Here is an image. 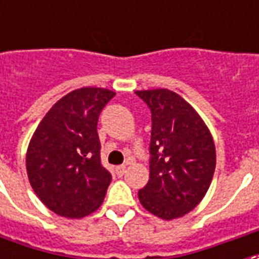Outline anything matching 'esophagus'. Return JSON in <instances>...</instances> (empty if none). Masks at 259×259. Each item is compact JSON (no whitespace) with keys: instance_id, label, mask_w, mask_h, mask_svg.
Instances as JSON below:
<instances>
[{"instance_id":"obj_1","label":"esophagus","mask_w":259,"mask_h":259,"mask_svg":"<svg viewBox=\"0 0 259 259\" xmlns=\"http://www.w3.org/2000/svg\"><path fill=\"white\" fill-rule=\"evenodd\" d=\"M116 173L119 174V176H123V174L126 173V164H122V166L116 167Z\"/></svg>"}]
</instances>
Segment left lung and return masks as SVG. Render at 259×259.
I'll return each mask as SVG.
<instances>
[{
  "label": "left lung",
  "instance_id": "left-lung-1",
  "mask_svg": "<svg viewBox=\"0 0 259 259\" xmlns=\"http://www.w3.org/2000/svg\"><path fill=\"white\" fill-rule=\"evenodd\" d=\"M152 113L150 177L139 190L147 211L183 217L203 200L215 170V147L203 119L168 89L137 91Z\"/></svg>",
  "mask_w": 259,
  "mask_h": 259
}]
</instances>
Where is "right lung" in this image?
<instances>
[{"label": "right lung", "mask_w": 259, "mask_h": 259, "mask_svg": "<svg viewBox=\"0 0 259 259\" xmlns=\"http://www.w3.org/2000/svg\"><path fill=\"white\" fill-rule=\"evenodd\" d=\"M115 96L103 88H82L51 107L33 133L26 171L33 191L58 215L83 217L99 207L112 180L100 160L98 120Z\"/></svg>", "instance_id": "right-lung-1"}]
</instances>
